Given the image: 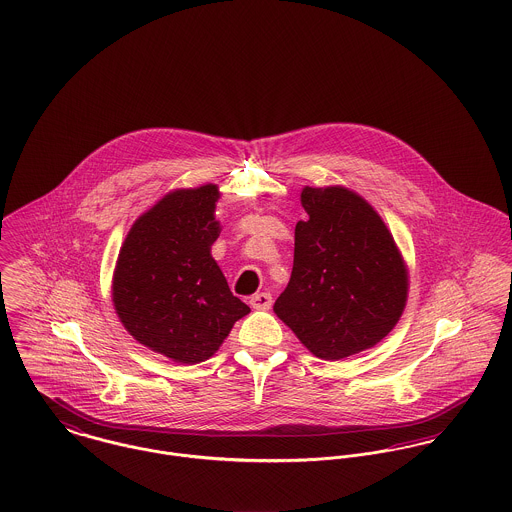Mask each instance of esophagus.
<instances>
[{
	"label": "esophagus",
	"mask_w": 512,
	"mask_h": 512,
	"mask_svg": "<svg viewBox=\"0 0 512 512\" xmlns=\"http://www.w3.org/2000/svg\"><path fill=\"white\" fill-rule=\"evenodd\" d=\"M250 305H252V309L268 311L272 307V295L266 292L256 293V295L250 297Z\"/></svg>",
	"instance_id": "obj_1"
}]
</instances>
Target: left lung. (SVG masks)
Segmentation results:
<instances>
[{
	"instance_id": "left-lung-1",
	"label": "left lung",
	"mask_w": 512,
	"mask_h": 512,
	"mask_svg": "<svg viewBox=\"0 0 512 512\" xmlns=\"http://www.w3.org/2000/svg\"><path fill=\"white\" fill-rule=\"evenodd\" d=\"M292 278L276 315L319 359L341 361L380 343L408 299V266L392 232L359 193L303 187Z\"/></svg>"
}]
</instances>
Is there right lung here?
Returning a JSON list of instances; mask_svg holds the SVG:
<instances>
[{"instance_id": "1", "label": "right lung", "mask_w": 512, "mask_h": 512, "mask_svg": "<svg viewBox=\"0 0 512 512\" xmlns=\"http://www.w3.org/2000/svg\"><path fill=\"white\" fill-rule=\"evenodd\" d=\"M219 199L213 183L169 191L132 224L114 268L112 303L126 331L181 365L211 359L250 313L211 256Z\"/></svg>"}]
</instances>
